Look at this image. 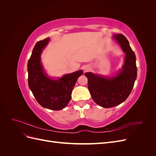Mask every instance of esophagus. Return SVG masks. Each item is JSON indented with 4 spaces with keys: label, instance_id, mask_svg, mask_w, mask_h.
Returning a JSON list of instances; mask_svg holds the SVG:
<instances>
[{
    "label": "esophagus",
    "instance_id": "esophagus-1",
    "mask_svg": "<svg viewBox=\"0 0 156 156\" xmlns=\"http://www.w3.org/2000/svg\"><path fill=\"white\" fill-rule=\"evenodd\" d=\"M89 69H90V67L88 66H84L83 67V71H84V72H88Z\"/></svg>",
    "mask_w": 156,
    "mask_h": 156
}]
</instances>
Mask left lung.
Here are the masks:
<instances>
[{
  "mask_svg": "<svg viewBox=\"0 0 156 156\" xmlns=\"http://www.w3.org/2000/svg\"><path fill=\"white\" fill-rule=\"evenodd\" d=\"M113 39L126 53L122 69L112 77L92 72L84 74L88 79V88L93 100L105 108L119 105L126 100L133 88L137 73L135 55L128 40L122 34L113 35Z\"/></svg>",
  "mask_w": 156,
  "mask_h": 156,
  "instance_id": "obj_1",
  "label": "left lung"
}]
</instances>
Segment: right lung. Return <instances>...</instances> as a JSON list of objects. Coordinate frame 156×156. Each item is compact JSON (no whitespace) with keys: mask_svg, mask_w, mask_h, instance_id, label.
Masks as SVG:
<instances>
[{"mask_svg":"<svg viewBox=\"0 0 156 156\" xmlns=\"http://www.w3.org/2000/svg\"><path fill=\"white\" fill-rule=\"evenodd\" d=\"M50 39L37 42L27 64L29 87L39 104L44 108L59 111L66 107L77 79L83 73L79 70L58 79L50 77L41 62L42 51Z\"/></svg>","mask_w":156,"mask_h":156,"instance_id":"right-lung-1","label":"right lung"}]
</instances>
